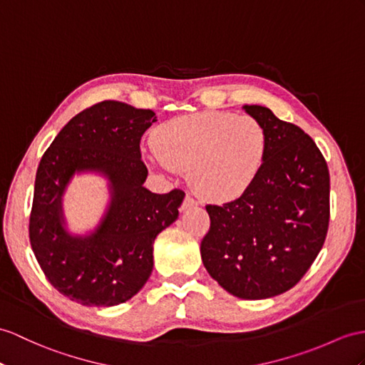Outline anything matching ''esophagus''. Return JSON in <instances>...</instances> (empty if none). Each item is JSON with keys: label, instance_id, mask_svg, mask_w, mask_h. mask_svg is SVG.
I'll use <instances>...</instances> for the list:
<instances>
[{"label": "esophagus", "instance_id": "34e87169", "mask_svg": "<svg viewBox=\"0 0 365 365\" xmlns=\"http://www.w3.org/2000/svg\"><path fill=\"white\" fill-rule=\"evenodd\" d=\"M195 204H197V201H195V198H193V197H190V195H185V198H184L182 204H181V210L189 209V207L195 206Z\"/></svg>", "mask_w": 365, "mask_h": 365}]
</instances>
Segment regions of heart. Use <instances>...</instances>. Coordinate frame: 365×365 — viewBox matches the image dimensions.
Returning <instances> with one entry per match:
<instances>
[{"label": "heart", "mask_w": 365, "mask_h": 365, "mask_svg": "<svg viewBox=\"0 0 365 365\" xmlns=\"http://www.w3.org/2000/svg\"><path fill=\"white\" fill-rule=\"evenodd\" d=\"M153 145L164 165L190 172L192 185L202 198L230 201L242 197L259 175L268 138L250 115L202 111L163 123Z\"/></svg>", "instance_id": "heart-1"}]
</instances>
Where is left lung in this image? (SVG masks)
Wrapping results in <instances>:
<instances>
[{"label": "left lung", "instance_id": "left-lung-1", "mask_svg": "<svg viewBox=\"0 0 365 365\" xmlns=\"http://www.w3.org/2000/svg\"><path fill=\"white\" fill-rule=\"evenodd\" d=\"M268 138L264 161L242 197L207 204L201 259L232 296L259 300L297 285L322 250L330 221V173L314 140L260 105H245Z\"/></svg>", "mask_w": 365, "mask_h": 365}]
</instances>
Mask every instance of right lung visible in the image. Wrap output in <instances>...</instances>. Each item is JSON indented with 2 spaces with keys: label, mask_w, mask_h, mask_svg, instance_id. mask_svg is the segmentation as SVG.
<instances>
[{
  "label": "right lung",
  "mask_w": 365,
  "mask_h": 365,
  "mask_svg": "<svg viewBox=\"0 0 365 365\" xmlns=\"http://www.w3.org/2000/svg\"><path fill=\"white\" fill-rule=\"evenodd\" d=\"M156 122L152 110L103 101L74 115L37 168L29 240L41 271L58 292L86 307L123 304L153 269V242L180 215L184 192L153 193L140 138ZM96 171L110 182L112 201L94 233L64 227L61 197L76 173Z\"/></svg>",
  "instance_id": "obj_1"
}]
</instances>
